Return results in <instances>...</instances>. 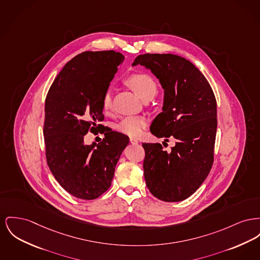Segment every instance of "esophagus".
<instances>
[{"mask_svg": "<svg viewBox=\"0 0 260 260\" xmlns=\"http://www.w3.org/2000/svg\"><path fill=\"white\" fill-rule=\"evenodd\" d=\"M129 141H131L132 144H138V139H136V138H131Z\"/></svg>", "mask_w": 260, "mask_h": 260, "instance_id": "esophagus-1", "label": "esophagus"}]
</instances>
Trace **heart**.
<instances>
[{
  "instance_id": "1",
  "label": "heart",
  "mask_w": 260,
  "mask_h": 260,
  "mask_svg": "<svg viewBox=\"0 0 260 260\" xmlns=\"http://www.w3.org/2000/svg\"><path fill=\"white\" fill-rule=\"evenodd\" d=\"M126 84L138 94L142 100L153 97L157 92V84L152 77L147 74H136L127 77ZM103 110L109 112L112 109V95L106 92L103 97ZM147 124V120L143 116H129L123 118L118 123V131L128 137H138Z\"/></svg>"
}]
</instances>
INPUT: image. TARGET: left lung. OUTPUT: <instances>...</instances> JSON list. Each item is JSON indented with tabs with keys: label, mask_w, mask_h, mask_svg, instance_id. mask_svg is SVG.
Here are the masks:
<instances>
[{
	"label": "left lung",
	"mask_w": 260,
	"mask_h": 260,
	"mask_svg": "<svg viewBox=\"0 0 260 260\" xmlns=\"http://www.w3.org/2000/svg\"><path fill=\"white\" fill-rule=\"evenodd\" d=\"M150 70L164 89L162 112L153 120L156 138H174L167 152L160 143H143L145 183L155 198L177 202L189 198L213 164L217 103L213 90L199 69L173 54L139 55L133 66Z\"/></svg>",
	"instance_id": "left-lung-1"
}]
</instances>
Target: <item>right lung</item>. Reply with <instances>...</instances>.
Instances as JSON below:
<instances>
[{"instance_id":"1","label":"right lung","mask_w":260,"mask_h":260,"mask_svg":"<svg viewBox=\"0 0 260 260\" xmlns=\"http://www.w3.org/2000/svg\"><path fill=\"white\" fill-rule=\"evenodd\" d=\"M123 60L113 50L83 52L66 63L47 94V163L61 187L77 199L91 200L107 190L129 142L109 128L100 143L84 144L89 131L102 127L103 97Z\"/></svg>"}]
</instances>
